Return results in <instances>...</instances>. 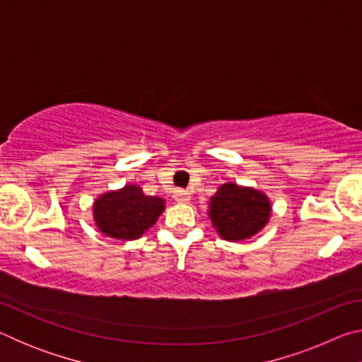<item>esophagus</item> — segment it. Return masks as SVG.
I'll use <instances>...</instances> for the list:
<instances>
[{"mask_svg":"<svg viewBox=\"0 0 362 362\" xmlns=\"http://www.w3.org/2000/svg\"><path fill=\"white\" fill-rule=\"evenodd\" d=\"M174 198L177 203H188L189 201V193L185 192V189H175Z\"/></svg>","mask_w":362,"mask_h":362,"instance_id":"34e87169","label":"esophagus"}]
</instances>
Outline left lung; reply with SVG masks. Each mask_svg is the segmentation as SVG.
Instances as JSON below:
<instances>
[{"mask_svg": "<svg viewBox=\"0 0 362 362\" xmlns=\"http://www.w3.org/2000/svg\"><path fill=\"white\" fill-rule=\"evenodd\" d=\"M269 211L272 206L263 193L225 183L212 196L209 216L223 240L241 241L265 226Z\"/></svg>", "mask_w": 362, "mask_h": 362, "instance_id": "obj_1", "label": "left lung"}]
</instances>
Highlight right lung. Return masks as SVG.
Returning <instances> with one entry per match:
<instances>
[{"label":"right lung","mask_w":362,"mask_h":362,"mask_svg":"<svg viewBox=\"0 0 362 362\" xmlns=\"http://www.w3.org/2000/svg\"><path fill=\"white\" fill-rule=\"evenodd\" d=\"M164 211L161 198L144 194L142 188L126 185L102 194L94 204V218L105 235L119 240H137Z\"/></svg>","instance_id":"right-lung-1"}]
</instances>
